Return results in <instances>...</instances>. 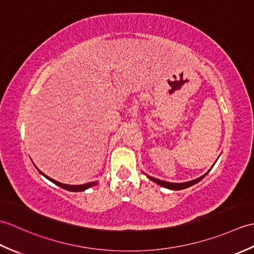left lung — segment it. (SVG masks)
I'll return each instance as SVG.
<instances>
[{"mask_svg":"<svg viewBox=\"0 0 254 254\" xmlns=\"http://www.w3.org/2000/svg\"><path fill=\"white\" fill-rule=\"evenodd\" d=\"M209 171V170H208ZM208 174V172H206L204 176L197 178V179L195 180H192V181H189V182H183V183H172V182H166V181H163V180H159V179H156V178H153V177H148L150 180L154 181L157 183V185L161 186V187H165L167 189H170V190H182V189H186V188H189L191 187L193 185H195V183L201 181L203 178L206 176Z\"/></svg>","mask_w":254,"mask_h":254,"instance_id":"1","label":"left lung"}]
</instances>
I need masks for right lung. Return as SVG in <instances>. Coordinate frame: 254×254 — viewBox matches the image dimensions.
Segmentation results:
<instances>
[{"mask_svg": "<svg viewBox=\"0 0 254 254\" xmlns=\"http://www.w3.org/2000/svg\"><path fill=\"white\" fill-rule=\"evenodd\" d=\"M40 174H42L41 171H40ZM42 175H44V176L47 178V179H49V180L52 181L53 183H56L57 186L61 187V188H63V189H65V190H67V191H72V192L85 191L86 189H88V188H90V187H93V186H96V185H97V182H89V183H85V185H80V186H69V185H64V183H61V182H58V181H56V180H53V179H51V178L47 177L45 174H42Z\"/></svg>", "mask_w": 254, "mask_h": 254, "instance_id": "obj_1", "label": "right lung"}]
</instances>
